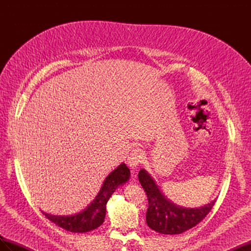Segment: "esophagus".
Returning a JSON list of instances; mask_svg holds the SVG:
<instances>
[{"mask_svg": "<svg viewBox=\"0 0 251 251\" xmlns=\"http://www.w3.org/2000/svg\"><path fill=\"white\" fill-rule=\"evenodd\" d=\"M143 159H144L143 151L137 148V149H134L131 151V153L128 154L126 160H127L128 166H130L132 170H136V168H137L139 164L142 163Z\"/></svg>", "mask_w": 251, "mask_h": 251, "instance_id": "1", "label": "esophagus"}]
</instances>
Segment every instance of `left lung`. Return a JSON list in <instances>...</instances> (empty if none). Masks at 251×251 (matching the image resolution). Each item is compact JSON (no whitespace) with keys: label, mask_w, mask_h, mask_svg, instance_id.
Returning <instances> with one entry per match:
<instances>
[{"label":"left lung","mask_w":251,"mask_h":251,"mask_svg":"<svg viewBox=\"0 0 251 251\" xmlns=\"http://www.w3.org/2000/svg\"><path fill=\"white\" fill-rule=\"evenodd\" d=\"M138 179L148 196L147 224L162 234H179L193 228L208 215L216 200L201 207L186 208L175 205L160 191L146 170H140Z\"/></svg>","instance_id":"left-lung-1"}]
</instances>
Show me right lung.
<instances>
[{"label": "right lung", "instance_id": "obj_1", "mask_svg": "<svg viewBox=\"0 0 251 251\" xmlns=\"http://www.w3.org/2000/svg\"><path fill=\"white\" fill-rule=\"evenodd\" d=\"M131 173L126 163H121L105 178L100 193L82 211L71 216H54L43 211L48 220L71 232H87L100 227L105 217V206L115 189L130 179Z\"/></svg>", "mask_w": 251, "mask_h": 251}]
</instances>
